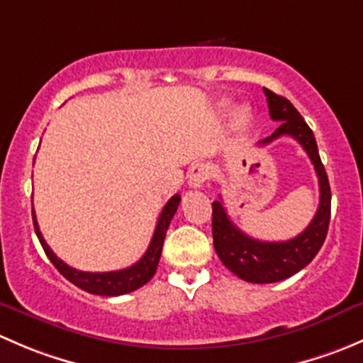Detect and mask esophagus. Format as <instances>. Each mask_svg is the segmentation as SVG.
<instances>
[{
    "label": "esophagus",
    "mask_w": 363,
    "mask_h": 363,
    "mask_svg": "<svg viewBox=\"0 0 363 363\" xmlns=\"http://www.w3.org/2000/svg\"><path fill=\"white\" fill-rule=\"evenodd\" d=\"M211 167L205 163H199L189 170V186L191 188H202L205 182L211 177Z\"/></svg>",
    "instance_id": "obj_1"
}]
</instances>
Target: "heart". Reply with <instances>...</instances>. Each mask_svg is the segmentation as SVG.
<instances>
[{
    "instance_id": "obj_1",
    "label": "heart",
    "mask_w": 363,
    "mask_h": 363,
    "mask_svg": "<svg viewBox=\"0 0 363 363\" xmlns=\"http://www.w3.org/2000/svg\"><path fill=\"white\" fill-rule=\"evenodd\" d=\"M244 119H246V113L240 112V113H239V117H237V123L242 124V123H244Z\"/></svg>"
}]
</instances>
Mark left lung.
I'll return each instance as SVG.
<instances>
[{
	"instance_id": "1",
	"label": "left lung",
	"mask_w": 363,
	"mask_h": 363,
	"mask_svg": "<svg viewBox=\"0 0 363 363\" xmlns=\"http://www.w3.org/2000/svg\"><path fill=\"white\" fill-rule=\"evenodd\" d=\"M263 93L269 104L270 117L277 121L279 126L270 137L259 142V145L270 144L284 135L295 138L307 152L316 170L318 182H320V205H318L313 221L300 235L290 240H283V242H263L240 232L230 221L221 200L212 202V239H214V250L219 259L240 279L256 284L283 281L313 262L327 239L332 200L330 184H328L327 172L318 152L313 130L307 126L303 117L291 105L290 100L272 93L270 89H263Z\"/></svg>"
}]
</instances>
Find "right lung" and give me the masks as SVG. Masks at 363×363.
<instances>
[{"label":"right lung","instance_id":"obj_1","mask_svg":"<svg viewBox=\"0 0 363 363\" xmlns=\"http://www.w3.org/2000/svg\"><path fill=\"white\" fill-rule=\"evenodd\" d=\"M179 202H181V195H174L163 207L158 219V225H156L155 235H152L151 244H149L144 256H142L135 265L123 270H113V272H82V270H77L73 269V267L67 265L63 259L57 258V256L54 255V251L47 246L45 239H43L42 232H40L38 228V223H36L35 208H33V225H35L36 237H38L47 258H49L50 263L67 277L69 283H73L75 286H79L80 290L87 291V294L101 296H117L138 290V288L144 286L145 283H149L151 277L156 274L161 250H163L164 235H167V230L168 226H170L172 218H174V214L177 212Z\"/></svg>","mask_w":363,"mask_h":363}]
</instances>
